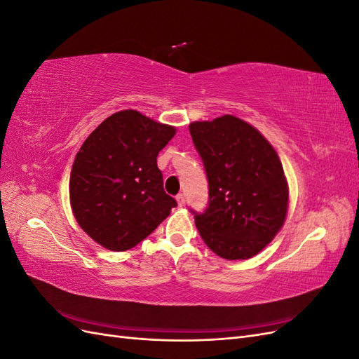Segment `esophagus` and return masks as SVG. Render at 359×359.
<instances>
[{
  "mask_svg": "<svg viewBox=\"0 0 359 359\" xmlns=\"http://www.w3.org/2000/svg\"><path fill=\"white\" fill-rule=\"evenodd\" d=\"M177 202H178L180 206H184V205H186V196H184L182 193H180L178 196H177Z\"/></svg>",
  "mask_w": 359,
  "mask_h": 359,
  "instance_id": "obj_1",
  "label": "esophagus"
}]
</instances>
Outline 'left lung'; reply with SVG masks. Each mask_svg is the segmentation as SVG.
Masks as SVG:
<instances>
[{"mask_svg": "<svg viewBox=\"0 0 359 359\" xmlns=\"http://www.w3.org/2000/svg\"><path fill=\"white\" fill-rule=\"evenodd\" d=\"M208 178V206L191 211L203 243L227 260L257 255L283 226L289 190L268 140L243 119L223 115L191 123Z\"/></svg>", "mask_w": 359, "mask_h": 359, "instance_id": "obj_1", "label": "left lung"}]
</instances>
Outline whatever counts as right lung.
Returning a JSON list of instances; mask_svg holds the SVG:
<instances>
[{
    "label": "right lung",
    "instance_id": "right-lung-1",
    "mask_svg": "<svg viewBox=\"0 0 359 359\" xmlns=\"http://www.w3.org/2000/svg\"><path fill=\"white\" fill-rule=\"evenodd\" d=\"M173 135V127L127 109L86 137L72 168L70 203L95 243L114 252L133 248L175 208L157 168Z\"/></svg>",
    "mask_w": 359,
    "mask_h": 359
}]
</instances>
